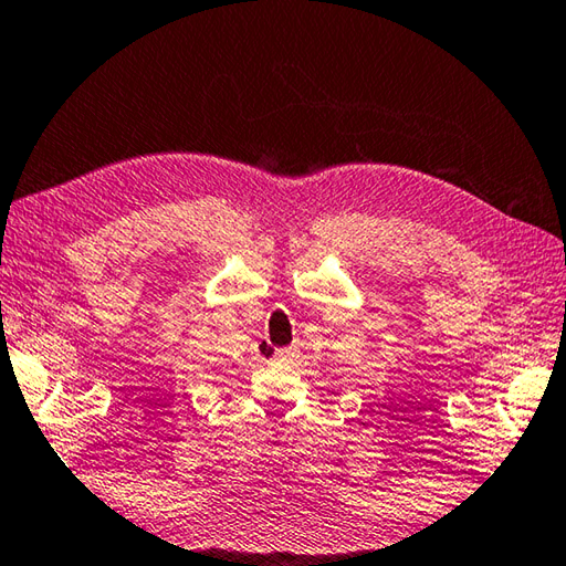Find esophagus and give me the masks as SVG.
Listing matches in <instances>:
<instances>
[{
	"mask_svg": "<svg viewBox=\"0 0 566 566\" xmlns=\"http://www.w3.org/2000/svg\"><path fill=\"white\" fill-rule=\"evenodd\" d=\"M274 360H276V363H292V360H296V350H294V348L274 350Z\"/></svg>",
	"mask_w": 566,
	"mask_h": 566,
	"instance_id": "1",
	"label": "esophagus"
}]
</instances>
